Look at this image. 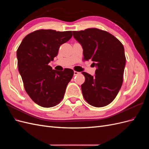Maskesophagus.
Wrapping results in <instances>:
<instances>
[{
	"mask_svg": "<svg viewBox=\"0 0 149 149\" xmlns=\"http://www.w3.org/2000/svg\"><path fill=\"white\" fill-rule=\"evenodd\" d=\"M78 74H79V72H78V71H74V76H76V75H78Z\"/></svg>",
	"mask_w": 149,
	"mask_h": 149,
	"instance_id": "34e87169",
	"label": "esophagus"
}]
</instances>
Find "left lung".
<instances>
[{
	"instance_id": "left-lung-1",
	"label": "left lung",
	"mask_w": 149,
	"mask_h": 149,
	"mask_svg": "<svg viewBox=\"0 0 149 149\" xmlns=\"http://www.w3.org/2000/svg\"><path fill=\"white\" fill-rule=\"evenodd\" d=\"M74 38L81 45L84 60H91L96 67L95 75L82 72L84 100L96 107L113 101L123 82L125 56L123 45L114 36L97 29L73 31Z\"/></svg>"
}]
</instances>
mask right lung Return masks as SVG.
I'll return each mask as SVG.
<instances>
[{"label": "right lung", "instance_id": "1", "mask_svg": "<svg viewBox=\"0 0 149 149\" xmlns=\"http://www.w3.org/2000/svg\"><path fill=\"white\" fill-rule=\"evenodd\" d=\"M71 37V31L38 30L26 35L17 49L18 68L25 91L40 106L58 104L73 78V70L58 71L48 65L57 56L61 45Z\"/></svg>", "mask_w": 149, "mask_h": 149}]
</instances>
